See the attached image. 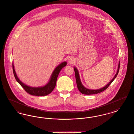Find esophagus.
<instances>
[{"label":"esophagus","instance_id":"34e87169","mask_svg":"<svg viewBox=\"0 0 134 134\" xmlns=\"http://www.w3.org/2000/svg\"><path fill=\"white\" fill-rule=\"evenodd\" d=\"M68 61V63H74V59L70 57V58H69Z\"/></svg>","mask_w":134,"mask_h":134}]
</instances>
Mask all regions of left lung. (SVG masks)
I'll use <instances>...</instances> for the list:
<instances>
[{
	"instance_id": "1",
	"label": "left lung",
	"mask_w": 134,
	"mask_h": 134,
	"mask_svg": "<svg viewBox=\"0 0 134 134\" xmlns=\"http://www.w3.org/2000/svg\"><path fill=\"white\" fill-rule=\"evenodd\" d=\"M119 68H120V62H119L118 68H117V71L115 76L114 77V78L111 80L107 84L106 86H105L104 87H103L101 88H99V89H90L86 88L85 87H84L83 86V85L82 84V83L81 82V81L79 71H78V69L75 66H74V69L75 73V77H76V83H77V87H78V88L79 89V91L81 93H82V94H84L89 95V94H97L98 93H100V92L103 91L104 90H105V89H107V88L109 87V86L111 84V83L116 78V77H117V75H118L119 70Z\"/></svg>"
}]
</instances>
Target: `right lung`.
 I'll return each mask as SVG.
<instances>
[{
    "label": "right lung",
    "mask_w": 134,
    "mask_h": 134,
    "mask_svg": "<svg viewBox=\"0 0 134 134\" xmlns=\"http://www.w3.org/2000/svg\"><path fill=\"white\" fill-rule=\"evenodd\" d=\"M67 64L66 62H64L59 64L54 69L51 76L50 77L49 82L43 86L40 87H31L26 85L20 80L17 75V74L15 70L14 63H13V70L15 78L16 81L19 83V84L24 88V89L29 94L36 96H45L50 94L54 89L58 76L61 71V70L64 68Z\"/></svg>",
    "instance_id": "obj_1"
}]
</instances>
